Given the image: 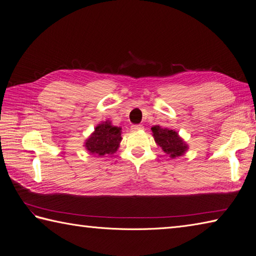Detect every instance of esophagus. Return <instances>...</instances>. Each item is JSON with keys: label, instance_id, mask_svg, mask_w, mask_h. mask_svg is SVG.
Returning a JSON list of instances; mask_svg holds the SVG:
<instances>
[{"label": "esophagus", "instance_id": "obj_1", "mask_svg": "<svg viewBox=\"0 0 256 256\" xmlns=\"http://www.w3.org/2000/svg\"><path fill=\"white\" fill-rule=\"evenodd\" d=\"M144 127L142 125H132L131 126V130L132 131H140V130H143Z\"/></svg>", "mask_w": 256, "mask_h": 256}]
</instances>
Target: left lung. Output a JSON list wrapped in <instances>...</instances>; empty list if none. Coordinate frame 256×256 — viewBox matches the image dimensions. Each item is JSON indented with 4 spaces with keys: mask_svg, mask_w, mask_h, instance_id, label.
I'll return each instance as SVG.
<instances>
[{
    "mask_svg": "<svg viewBox=\"0 0 256 256\" xmlns=\"http://www.w3.org/2000/svg\"><path fill=\"white\" fill-rule=\"evenodd\" d=\"M152 131L154 142L171 158L174 159L176 157H180L188 150V144L182 140L174 129L152 126Z\"/></svg>",
    "mask_w": 256,
    "mask_h": 256,
    "instance_id": "obj_1",
    "label": "left lung"
}]
</instances>
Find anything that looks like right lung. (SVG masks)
I'll return each instance as SVG.
<instances>
[{
	"mask_svg": "<svg viewBox=\"0 0 256 256\" xmlns=\"http://www.w3.org/2000/svg\"><path fill=\"white\" fill-rule=\"evenodd\" d=\"M120 141L122 128L113 126L110 120H106L96 126L94 132L85 140L84 146L92 156L104 157L116 152Z\"/></svg>",
	"mask_w": 256,
	"mask_h": 256,
	"instance_id": "1",
	"label": "right lung"
}]
</instances>
